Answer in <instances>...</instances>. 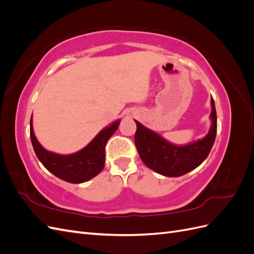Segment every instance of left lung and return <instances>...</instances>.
<instances>
[{
	"mask_svg": "<svg viewBox=\"0 0 254 254\" xmlns=\"http://www.w3.org/2000/svg\"><path fill=\"white\" fill-rule=\"evenodd\" d=\"M212 125L202 140L177 146L146 128L134 120L136 131L134 143L144 164L166 177H179L195 170L209 156L217 132V115L214 99L211 98Z\"/></svg>",
	"mask_w": 254,
	"mask_h": 254,
	"instance_id": "left-lung-1",
	"label": "left lung"
}]
</instances>
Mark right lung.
Masks as SVG:
<instances>
[{
  "label": "right lung",
  "instance_id": "right-lung-1",
  "mask_svg": "<svg viewBox=\"0 0 254 254\" xmlns=\"http://www.w3.org/2000/svg\"><path fill=\"white\" fill-rule=\"evenodd\" d=\"M120 121L106 127L86 147L72 155H58L48 151L38 142L30 120V140L37 158L49 172L70 183L86 182L102 172L105 165V147L110 136L117 131Z\"/></svg>",
  "mask_w": 254,
  "mask_h": 254
}]
</instances>
